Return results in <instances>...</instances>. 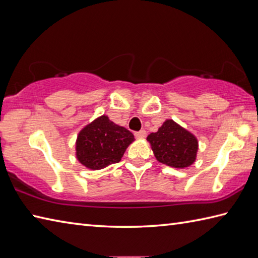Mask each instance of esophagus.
<instances>
[{
    "label": "esophagus",
    "instance_id": "obj_1",
    "mask_svg": "<svg viewBox=\"0 0 258 258\" xmlns=\"http://www.w3.org/2000/svg\"><path fill=\"white\" fill-rule=\"evenodd\" d=\"M135 138L139 139V140H143L146 138V131L145 130H141L140 132H136L135 133Z\"/></svg>",
    "mask_w": 258,
    "mask_h": 258
}]
</instances>
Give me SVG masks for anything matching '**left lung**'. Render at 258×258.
Wrapping results in <instances>:
<instances>
[{
    "label": "left lung",
    "instance_id": "left-lung-1",
    "mask_svg": "<svg viewBox=\"0 0 258 258\" xmlns=\"http://www.w3.org/2000/svg\"><path fill=\"white\" fill-rule=\"evenodd\" d=\"M156 160L167 166L185 168L196 160L199 141L173 119H166L157 132L147 136Z\"/></svg>",
    "mask_w": 258,
    "mask_h": 258
}]
</instances>
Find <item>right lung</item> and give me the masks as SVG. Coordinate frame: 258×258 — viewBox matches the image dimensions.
Masks as SVG:
<instances>
[{
	"label": "right lung",
	"instance_id": "right-lung-1",
	"mask_svg": "<svg viewBox=\"0 0 258 258\" xmlns=\"http://www.w3.org/2000/svg\"><path fill=\"white\" fill-rule=\"evenodd\" d=\"M134 135L112 122L106 115L97 117L81 131L76 140V158L85 167L96 171L118 163Z\"/></svg>",
	"mask_w": 258,
	"mask_h": 258
}]
</instances>
